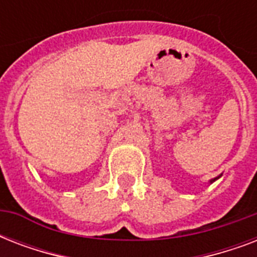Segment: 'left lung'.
<instances>
[{
    "mask_svg": "<svg viewBox=\"0 0 257 257\" xmlns=\"http://www.w3.org/2000/svg\"><path fill=\"white\" fill-rule=\"evenodd\" d=\"M219 177H220V176H219ZM219 177H216V179H212L211 181H209V183H213V181H215V180H217V179H219Z\"/></svg>",
    "mask_w": 257,
    "mask_h": 257,
    "instance_id": "left-lung-1",
    "label": "left lung"
}]
</instances>
